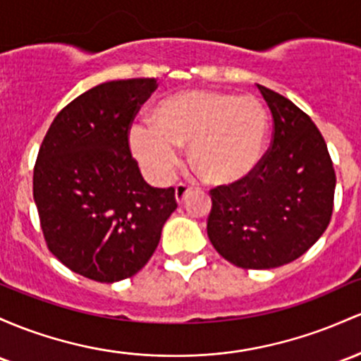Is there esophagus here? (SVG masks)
I'll use <instances>...</instances> for the list:
<instances>
[{"label": "esophagus", "instance_id": "34e87169", "mask_svg": "<svg viewBox=\"0 0 361 361\" xmlns=\"http://www.w3.org/2000/svg\"><path fill=\"white\" fill-rule=\"evenodd\" d=\"M188 193H190L188 185L180 183V185H176V188H174V199H176L178 204H183V202L187 200Z\"/></svg>", "mask_w": 361, "mask_h": 361}]
</instances>
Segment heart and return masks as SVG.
I'll use <instances>...</instances> for the list:
<instances>
[{
	"label": "heart",
	"instance_id": "1",
	"mask_svg": "<svg viewBox=\"0 0 361 361\" xmlns=\"http://www.w3.org/2000/svg\"><path fill=\"white\" fill-rule=\"evenodd\" d=\"M269 116L255 96L221 90H181L152 109V123H133L128 144L140 168L156 183L171 180L180 149L188 145L190 164L207 183L229 187L259 166Z\"/></svg>",
	"mask_w": 361,
	"mask_h": 361
}]
</instances>
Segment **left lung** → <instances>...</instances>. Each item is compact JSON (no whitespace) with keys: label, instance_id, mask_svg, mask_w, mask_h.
<instances>
[{"label":"left lung","instance_id":"obj_1","mask_svg":"<svg viewBox=\"0 0 361 361\" xmlns=\"http://www.w3.org/2000/svg\"><path fill=\"white\" fill-rule=\"evenodd\" d=\"M274 120L271 149L247 180L212 190L207 235L241 269H274L302 257L326 231L336 174L310 116L257 85Z\"/></svg>","mask_w":361,"mask_h":361}]
</instances>
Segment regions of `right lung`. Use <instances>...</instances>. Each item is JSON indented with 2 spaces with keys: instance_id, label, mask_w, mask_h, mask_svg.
Returning a JSON list of instances; mask_svg holds the SVG:
<instances>
[{
  "instance_id": "obj_1",
  "label": "right lung",
  "mask_w": 361,
  "mask_h": 361,
  "mask_svg": "<svg viewBox=\"0 0 361 361\" xmlns=\"http://www.w3.org/2000/svg\"><path fill=\"white\" fill-rule=\"evenodd\" d=\"M156 78L111 80L63 108L34 168V200L49 250L77 274L135 276L176 211L174 188H154L128 147V128Z\"/></svg>"
}]
</instances>
